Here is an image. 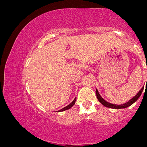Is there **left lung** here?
Segmentation results:
<instances>
[{"instance_id": "left-lung-1", "label": "left lung", "mask_w": 147, "mask_h": 147, "mask_svg": "<svg viewBox=\"0 0 147 147\" xmlns=\"http://www.w3.org/2000/svg\"><path fill=\"white\" fill-rule=\"evenodd\" d=\"M144 89V86L141 88V90H139V92H138L137 94H136L135 96L133 97V98H131V100L128 101L127 102L125 103V104L123 105H114V104H111L110 102H108L107 101H106L105 100H104L100 94H99L98 92V90L96 89V97L97 98H98V100L99 102H100L101 104L102 105H104L105 107H109V108H111V109H125V108H127V107L131 106V105H133L134 102H136V100H137V99L139 98L140 95H141L142 92V90Z\"/></svg>"}]
</instances>
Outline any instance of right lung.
Returning a JSON list of instances; mask_svg holds the SVG:
<instances>
[{
  "label": "right lung",
  "mask_w": 147,
  "mask_h": 147,
  "mask_svg": "<svg viewBox=\"0 0 147 147\" xmlns=\"http://www.w3.org/2000/svg\"><path fill=\"white\" fill-rule=\"evenodd\" d=\"M76 97H75V98L74 99V100L73 101V102H72L71 103V104H69V105H68V106L65 107H64L63 109H61V110H59V112H62V111H64L68 110V109H71V107H73L74 104H75V101H76Z\"/></svg>",
  "instance_id": "1"
}]
</instances>
